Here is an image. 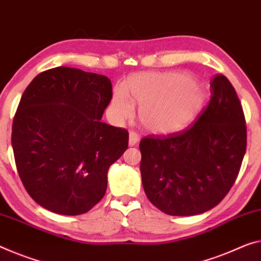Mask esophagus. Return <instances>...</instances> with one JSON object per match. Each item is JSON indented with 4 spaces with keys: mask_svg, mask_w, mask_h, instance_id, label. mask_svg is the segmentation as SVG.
<instances>
[{
    "mask_svg": "<svg viewBox=\"0 0 261 261\" xmlns=\"http://www.w3.org/2000/svg\"><path fill=\"white\" fill-rule=\"evenodd\" d=\"M139 135L135 133V132H133V130H130L129 132V146H135V144H138V142H139Z\"/></svg>",
    "mask_w": 261,
    "mask_h": 261,
    "instance_id": "1",
    "label": "esophagus"
}]
</instances>
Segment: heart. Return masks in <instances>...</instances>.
Instances as JSON below:
<instances>
[{"instance_id":"1","label":"heart","mask_w":261,"mask_h":261,"mask_svg":"<svg viewBox=\"0 0 261 261\" xmlns=\"http://www.w3.org/2000/svg\"><path fill=\"white\" fill-rule=\"evenodd\" d=\"M204 94L190 77L177 72L141 73L130 77L113 95L111 112L125 118L130 103H139L138 118L147 130L174 133L186 127L202 108Z\"/></svg>"}]
</instances>
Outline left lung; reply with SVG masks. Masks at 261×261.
I'll list each match as a JSON object with an SVG mask.
<instances>
[{"label":"left lung","mask_w":261,"mask_h":261,"mask_svg":"<svg viewBox=\"0 0 261 261\" xmlns=\"http://www.w3.org/2000/svg\"><path fill=\"white\" fill-rule=\"evenodd\" d=\"M211 99L194 125L140 142L143 189L159 210L194 216L227 195L246 151V122L234 87L223 74L210 82Z\"/></svg>","instance_id":"1"}]
</instances>
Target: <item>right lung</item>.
<instances>
[{"label": "right lung", "instance_id": "right-lung-1", "mask_svg": "<svg viewBox=\"0 0 261 261\" xmlns=\"http://www.w3.org/2000/svg\"><path fill=\"white\" fill-rule=\"evenodd\" d=\"M112 99L106 75L59 66L39 73L13 122L16 167L28 194L55 214L90 211L107 171L128 148V132L101 121Z\"/></svg>", "mask_w": 261, "mask_h": 261}]
</instances>
